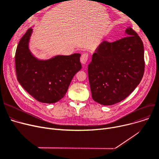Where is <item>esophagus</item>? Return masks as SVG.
<instances>
[{"label":"esophagus","instance_id":"1","mask_svg":"<svg viewBox=\"0 0 159 159\" xmlns=\"http://www.w3.org/2000/svg\"><path fill=\"white\" fill-rule=\"evenodd\" d=\"M88 57H89L88 56V53H83L81 55V57H80V62H81V63L82 64H85L87 62V61L88 60Z\"/></svg>","mask_w":159,"mask_h":159}]
</instances>
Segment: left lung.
<instances>
[{
	"label": "left lung",
	"mask_w": 159,
	"mask_h": 159,
	"mask_svg": "<svg viewBox=\"0 0 159 159\" xmlns=\"http://www.w3.org/2000/svg\"><path fill=\"white\" fill-rule=\"evenodd\" d=\"M126 37L109 43L103 41L88 65V77L94 101L104 106L118 103L139 84L144 72V45L131 28Z\"/></svg>",
	"instance_id": "8db88e82"
}]
</instances>
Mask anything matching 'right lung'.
Segmentation results:
<instances>
[{
	"label": "right lung",
	"mask_w": 159,
	"mask_h": 159,
	"mask_svg": "<svg viewBox=\"0 0 159 159\" xmlns=\"http://www.w3.org/2000/svg\"><path fill=\"white\" fill-rule=\"evenodd\" d=\"M32 31L31 28L27 30L16 48V77L22 87L37 101L55 103L64 97L74 75L81 70L80 54L39 60L28 47Z\"/></svg>",
	"instance_id": "1"
}]
</instances>
